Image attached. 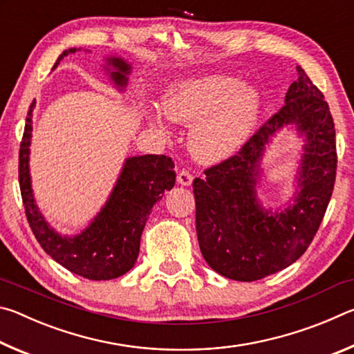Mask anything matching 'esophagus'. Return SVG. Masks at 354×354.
<instances>
[{
    "instance_id": "34e87169",
    "label": "esophagus",
    "mask_w": 354,
    "mask_h": 354,
    "mask_svg": "<svg viewBox=\"0 0 354 354\" xmlns=\"http://www.w3.org/2000/svg\"><path fill=\"white\" fill-rule=\"evenodd\" d=\"M176 181H178V184H181V185H190L192 181H194V176H192L187 170H181L178 173Z\"/></svg>"
}]
</instances>
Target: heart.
Segmentation results:
<instances>
[{
  "label": "heart",
  "instance_id": "obj_1",
  "mask_svg": "<svg viewBox=\"0 0 354 354\" xmlns=\"http://www.w3.org/2000/svg\"><path fill=\"white\" fill-rule=\"evenodd\" d=\"M162 109L173 122L192 124L189 145L196 159L218 162L243 147L261 109L254 88L236 77L212 75L176 82L167 91ZM156 127L164 128L160 118Z\"/></svg>",
  "mask_w": 354,
  "mask_h": 354
}]
</instances>
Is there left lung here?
I'll return each instance as SVG.
<instances>
[{"instance_id": "obj_1", "label": "left lung", "mask_w": 354, "mask_h": 354, "mask_svg": "<svg viewBox=\"0 0 354 354\" xmlns=\"http://www.w3.org/2000/svg\"><path fill=\"white\" fill-rule=\"evenodd\" d=\"M284 106L239 153L195 178L196 236L201 254L221 277L257 281L289 267L313 242L331 200L337 153L329 106L301 67ZM287 124L307 137L299 171L300 190L284 212H266L255 200L265 145Z\"/></svg>"}]
</instances>
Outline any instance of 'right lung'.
Returning a JSON list of instances; mask_svg holds the SVG:
<instances>
[{"label":"right lung","instance_id":"obj_1","mask_svg":"<svg viewBox=\"0 0 354 354\" xmlns=\"http://www.w3.org/2000/svg\"><path fill=\"white\" fill-rule=\"evenodd\" d=\"M68 48L57 57L55 67L70 53ZM111 80L118 88L127 86L131 65L122 57L106 59ZM112 66L113 72L109 68ZM29 106L25 133L20 143L19 181L23 206L40 247L53 259L71 273L92 281L118 278L134 267L140 250V236L153 206L162 198L165 190L175 185V162L164 154H145L127 159L109 200L92 223L75 237L61 236L46 223L35 205L29 175V145L32 133V111Z\"/></svg>","mask_w":354,"mask_h":354}]
</instances>
